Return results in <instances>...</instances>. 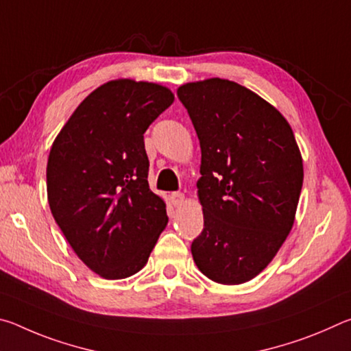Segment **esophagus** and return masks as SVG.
Masks as SVG:
<instances>
[{
  "instance_id": "obj_1",
  "label": "esophagus",
  "mask_w": 351,
  "mask_h": 351,
  "mask_svg": "<svg viewBox=\"0 0 351 351\" xmlns=\"http://www.w3.org/2000/svg\"><path fill=\"white\" fill-rule=\"evenodd\" d=\"M184 199H186V197H184V193H181V192H173V193H171V201H173L175 206H181L184 203Z\"/></svg>"
}]
</instances>
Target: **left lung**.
I'll return each mask as SVG.
<instances>
[{
	"instance_id": "obj_1",
	"label": "left lung",
	"mask_w": 351,
	"mask_h": 351,
	"mask_svg": "<svg viewBox=\"0 0 351 351\" xmlns=\"http://www.w3.org/2000/svg\"><path fill=\"white\" fill-rule=\"evenodd\" d=\"M178 97L201 147L204 228L190 247L193 261L213 282L246 283L293 229L304 184L293 128L276 106L232 80L184 83Z\"/></svg>"
}]
</instances>
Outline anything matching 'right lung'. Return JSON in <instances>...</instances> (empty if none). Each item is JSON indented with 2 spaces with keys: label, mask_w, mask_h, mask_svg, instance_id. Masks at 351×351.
<instances>
[{
  "label": "right lung",
  "mask_w": 351,
  "mask_h": 351,
  "mask_svg": "<svg viewBox=\"0 0 351 351\" xmlns=\"http://www.w3.org/2000/svg\"><path fill=\"white\" fill-rule=\"evenodd\" d=\"M173 100L159 83L110 80L83 99L52 142V217L77 257L106 280L144 268L169 223L165 201L148 187L144 133Z\"/></svg>",
  "instance_id": "right-lung-1"
}]
</instances>
